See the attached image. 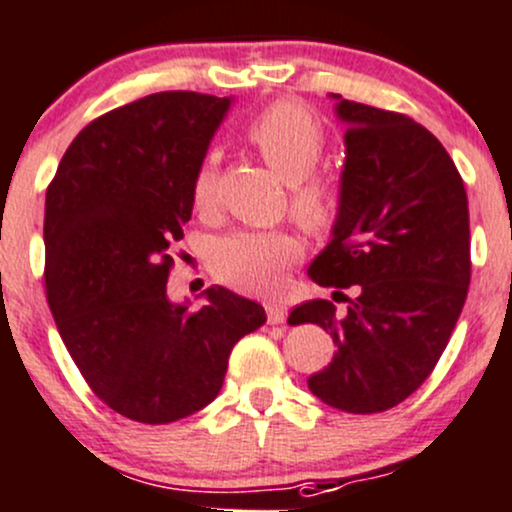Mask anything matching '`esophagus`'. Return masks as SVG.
Instances as JSON below:
<instances>
[{
  "label": "esophagus",
  "instance_id": "obj_1",
  "mask_svg": "<svg viewBox=\"0 0 512 512\" xmlns=\"http://www.w3.org/2000/svg\"><path fill=\"white\" fill-rule=\"evenodd\" d=\"M266 315L271 324H283L285 315H288V307L280 305V302H266Z\"/></svg>",
  "mask_w": 512,
  "mask_h": 512
}]
</instances>
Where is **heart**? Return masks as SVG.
Returning a JSON list of instances; mask_svg holds the SVG:
<instances>
[{
	"label": "heart",
	"mask_w": 512,
	"mask_h": 512,
	"mask_svg": "<svg viewBox=\"0 0 512 512\" xmlns=\"http://www.w3.org/2000/svg\"><path fill=\"white\" fill-rule=\"evenodd\" d=\"M256 146L285 183H290V212L302 229L324 236L334 229L342 210V190L334 180L312 175L320 163L327 134L315 112L295 102H278L261 112L246 129ZM217 197V153H207L190 183L195 212H212ZM302 258L298 236L288 232L241 229L214 241L210 266L222 283L244 293H271L285 271Z\"/></svg>",
	"instance_id": "b5f03b06"
}]
</instances>
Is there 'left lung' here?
<instances>
[{"label": "left lung", "mask_w": 512, "mask_h": 512, "mask_svg": "<svg viewBox=\"0 0 512 512\" xmlns=\"http://www.w3.org/2000/svg\"><path fill=\"white\" fill-rule=\"evenodd\" d=\"M332 97L346 122L342 210L307 276L334 295L354 287L357 298L346 312L307 300L288 322L320 324L337 344L329 366L307 378L312 393L371 415L415 393L447 349L471 280L469 200L425 126Z\"/></svg>", "instance_id": "obj_1"}]
</instances>
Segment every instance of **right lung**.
<instances>
[{"label":"right lung","instance_id":"1","mask_svg":"<svg viewBox=\"0 0 512 512\" xmlns=\"http://www.w3.org/2000/svg\"><path fill=\"white\" fill-rule=\"evenodd\" d=\"M229 97L156 92L92 119L46 190V300L92 393L144 425L210 405L266 312L214 285L197 312L168 300L190 183Z\"/></svg>","mask_w":512,"mask_h":512}]
</instances>
